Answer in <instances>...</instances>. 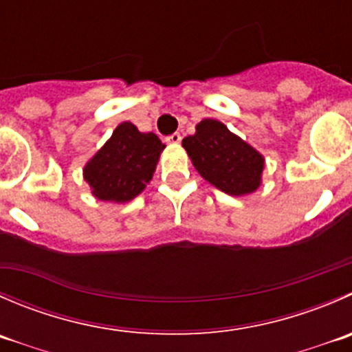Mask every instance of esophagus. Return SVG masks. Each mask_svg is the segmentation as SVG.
<instances>
[{"instance_id": "1", "label": "esophagus", "mask_w": 352, "mask_h": 352, "mask_svg": "<svg viewBox=\"0 0 352 352\" xmlns=\"http://www.w3.org/2000/svg\"><path fill=\"white\" fill-rule=\"evenodd\" d=\"M180 141H182V135H180L179 132H175V134H172L166 138V142H168V144H179Z\"/></svg>"}]
</instances>
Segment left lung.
Masks as SVG:
<instances>
[{
  "label": "left lung",
  "instance_id": "1",
  "mask_svg": "<svg viewBox=\"0 0 352 352\" xmlns=\"http://www.w3.org/2000/svg\"><path fill=\"white\" fill-rule=\"evenodd\" d=\"M182 146L199 175L230 196L251 194L261 184L265 158L221 122L201 120Z\"/></svg>",
  "mask_w": 352,
  "mask_h": 352
}]
</instances>
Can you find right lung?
Listing matches in <instances>:
<instances>
[{
    "label": "right lung",
    "instance_id": "add662e5",
    "mask_svg": "<svg viewBox=\"0 0 352 352\" xmlns=\"http://www.w3.org/2000/svg\"><path fill=\"white\" fill-rule=\"evenodd\" d=\"M163 149L158 135L124 122L84 166V179L98 199L127 203L153 179Z\"/></svg>",
    "mask_w": 352,
    "mask_h": 352
}]
</instances>
